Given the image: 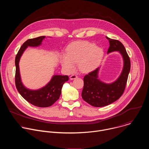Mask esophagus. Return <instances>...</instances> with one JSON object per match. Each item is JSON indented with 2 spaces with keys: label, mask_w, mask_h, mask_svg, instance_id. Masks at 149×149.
Listing matches in <instances>:
<instances>
[{
  "label": "esophagus",
  "mask_w": 149,
  "mask_h": 149,
  "mask_svg": "<svg viewBox=\"0 0 149 149\" xmlns=\"http://www.w3.org/2000/svg\"><path fill=\"white\" fill-rule=\"evenodd\" d=\"M77 77H77L76 75H71L70 76V78L71 80H73V79H76Z\"/></svg>",
  "instance_id": "obj_1"
}]
</instances>
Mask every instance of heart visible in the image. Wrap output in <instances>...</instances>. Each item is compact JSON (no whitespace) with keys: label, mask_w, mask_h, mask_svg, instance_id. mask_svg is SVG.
Segmentation results:
<instances>
[{"label":"heart","mask_w":149,"mask_h":149,"mask_svg":"<svg viewBox=\"0 0 149 149\" xmlns=\"http://www.w3.org/2000/svg\"><path fill=\"white\" fill-rule=\"evenodd\" d=\"M101 48L88 41H76L66 48V54H63L60 61L63 69L67 72L72 71L78 62L79 70L84 73L94 71L99 65L103 57Z\"/></svg>","instance_id":"1"}]
</instances>
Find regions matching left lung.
I'll list each match as a JSON object with an SVG mask.
<instances>
[{
	"label": "left lung",
	"instance_id": "1",
	"mask_svg": "<svg viewBox=\"0 0 149 149\" xmlns=\"http://www.w3.org/2000/svg\"><path fill=\"white\" fill-rule=\"evenodd\" d=\"M110 47L107 53L118 51L123 59V68L119 77L114 82L106 84L98 78L100 68L84 77V88L82 91L83 100L92 106L101 107L117 101L123 94L130 71V60L126 50L118 40L106 36Z\"/></svg>",
	"mask_w": 149,
	"mask_h": 149
}]
</instances>
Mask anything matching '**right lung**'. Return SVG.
<instances>
[{
	"instance_id": "obj_1",
	"label": "right lung",
	"mask_w": 149,
	"mask_h": 149,
	"mask_svg": "<svg viewBox=\"0 0 149 149\" xmlns=\"http://www.w3.org/2000/svg\"><path fill=\"white\" fill-rule=\"evenodd\" d=\"M45 38V36H42L27 40L20 47L15 58V84L16 88L25 100L39 107H48L54 104L60 97L63 84L69 79L68 75H55L45 87L39 90H29L24 86L19 71L20 58L28 47H36L40 46Z\"/></svg>"
}]
</instances>
